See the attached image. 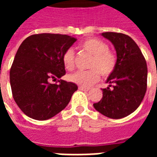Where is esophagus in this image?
<instances>
[{
  "label": "esophagus",
  "mask_w": 157,
  "mask_h": 157,
  "mask_svg": "<svg viewBox=\"0 0 157 157\" xmlns=\"http://www.w3.org/2000/svg\"><path fill=\"white\" fill-rule=\"evenodd\" d=\"M79 90H81V91H85V92H87L89 91V88H86V87H83V86H79Z\"/></svg>",
  "instance_id": "obj_1"
}]
</instances>
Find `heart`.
Segmentation results:
<instances>
[{
  "label": "heart",
  "mask_w": 157,
  "mask_h": 157,
  "mask_svg": "<svg viewBox=\"0 0 157 157\" xmlns=\"http://www.w3.org/2000/svg\"><path fill=\"white\" fill-rule=\"evenodd\" d=\"M81 48L88 55H92L89 61V71H78L68 76L71 82L81 86H90L98 82L100 74L103 77L111 75L117 63L115 55L109 50V45L98 39L90 38L81 44ZM62 61L66 70L72 71L75 67V53L68 48L62 55Z\"/></svg>",
  "instance_id": "obj_1"
}]
</instances>
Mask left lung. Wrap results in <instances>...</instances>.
I'll list each match as a JSON object with an SVG mask.
<instances>
[{
  "label": "left lung",
  "mask_w": 157,
  "mask_h": 157,
  "mask_svg": "<svg viewBox=\"0 0 157 157\" xmlns=\"http://www.w3.org/2000/svg\"><path fill=\"white\" fill-rule=\"evenodd\" d=\"M102 35L114 46L117 63L107 79L109 86L102 89V98L93 107L106 117L118 119L135 112L141 103L147 87V65L139 46L129 36L113 32Z\"/></svg>",
  "instance_id": "left-lung-1"
}]
</instances>
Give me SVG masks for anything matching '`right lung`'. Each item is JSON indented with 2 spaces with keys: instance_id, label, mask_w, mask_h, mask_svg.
<instances>
[{
  "instance_id": "add662e5",
  "label": "right lung",
  "mask_w": 157,
  "mask_h": 157,
  "mask_svg": "<svg viewBox=\"0 0 157 157\" xmlns=\"http://www.w3.org/2000/svg\"><path fill=\"white\" fill-rule=\"evenodd\" d=\"M75 41L66 34L39 33L20 45L10 70V83L16 103L29 118L46 120L68 105L78 87L59 80L65 74L62 55ZM51 79L58 83L53 84Z\"/></svg>"
}]
</instances>
